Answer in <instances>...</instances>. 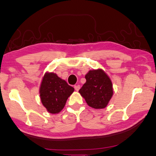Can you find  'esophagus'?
I'll use <instances>...</instances> for the list:
<instances>
[{
  "instance_id": "1",
  "label": "esophagus",
  "mask_w": 156,
  "mask_h": 156,
  "mask_svg": "<svg viewBox=\"0 0 156 156\" xmlns=\"http://www.w3.org/2000/svg\"><path fill=\"white\" fill-rule=\"evenodd\" d=\"M76 91H79V90L80 89V85H76V86H75V87H74Z\"/></svg>"
}]
</instances>
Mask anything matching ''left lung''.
Instances as JSON below:
<instances>
[{
	"instance_id": "obj_1",
	"label": "left lung",
	"mask_w": 156,
	"mask_h": 156,
	"mask_svg": "<svg viewBox=\"0 0 156 156\" xmlns=\"http://www.w3.org/2000/svg\"><path fill=\"white\" fill-rule=\"evenodd\" d=\"M86 82L79 92L90 107L103 109L113 96L112 82L101 68L90 70L85 75Z\"/></svg>"
}]
</instances>
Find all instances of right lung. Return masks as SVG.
I'll return each instance as SVG.
<instances>
[{
    "mask_svg": "<svg viewBox=\"0 0 156 156\" xmlns=\"http://www.w3.org/2000/svg\"><path fill=\"white\" fill-rule=\"evenodd\" d=\"M75 90L65 80L53 72H46L40 87L41 102L51 114H58L64 108L68 98Z\"/></svg>",
    "mask_w": 156,
    "mask_h": 156,
    "instance_id": "1",
    "label": "right lung"
}]
</instances>
